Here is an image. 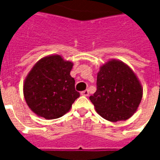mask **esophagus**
I'll return each mask as SVG.
<instances>
[{
	"instance_id": "esophagus-1",
	"label": "esophagus",
	"mask_w": 160,
	"mask_h": 160,
	"mask_svg": "<svg viewBox=\"0 0 160 160\" xmlns=\"http://www.w3.org/2000/svg\"><path fill=\"white\" fill-rule=\"evenodd\" d=\"M80 94H81L82 96H88V95H89V92H88V90L82 91V92H80Z\"/></svg>"
}]
</instances>
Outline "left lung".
Returning a JSON list of instances; mask_svg holds the SVG:
<instances>
[{
	"instance_id": "left-lung-1",
	"label": "left lung",
	"mask_w": 160,
	"mask_h": 160,
	"mask_svg": "<svg viewBox=\"0 0 160 160\" xmlns=\"http://www.w3.org/2000/svg\"><path fill=\"white\" fill-rule=\"evenodd\" d=\"M142 95L143 89L134 71L123 62L111 59L100 67L97 91L89 98L102 118L115 122L130 118Z\"/></svg>"
}]
</instances>
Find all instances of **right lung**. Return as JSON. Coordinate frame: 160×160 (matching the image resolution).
I'll use <instances>...</instances> for the list:
<instances>
[{
	"label": "right lung",
	"mask_w": 160,
	"mask_h": 160,
	"mask_svg": "<svg viewBox=\"0 0 160 160\" xmlns=\"http://www.w3.org/2000/svg\"><path fill=\"white\" fill-rule=\"evenodd\" d=\"M72 62L60 55L42 57L26 77L23 92L27 105L38 117L56 119L68 112L80 93L70 75Z\"/></svg>",
	"instance_id": "add662e5"
}]
</instances>
